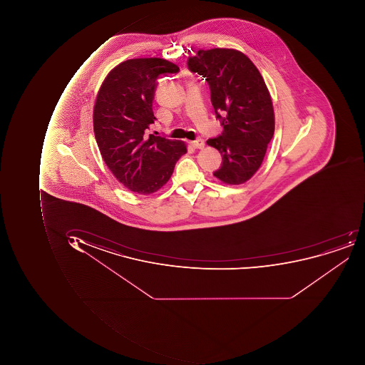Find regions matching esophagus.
I'll return each instance as SVG.
<instances>
[{"mask_svg": "<svg viewBox=\"0 0 365 365\" xmlns=\"http://www.w3.org/2000/svg\"><path fill=\"white\" fill-rule=\"evenodd\" d=\"M191 145L193 148L202 149L204 148V145H205V141L200 138L196 139V140L192 141Z\"/></svg>", "mask_w": 365, "mask_h": 365, "instance_id": "34e87169", "label": "esophagus"}]
</instances>
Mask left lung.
<instances>
[{"instance_id":"8db88e82","label":"left lung","mask_w":365,"mask_h":365,"mask_svg":"<svg viewBox=\"0 0 365 365\" xmlns=\"http://www.w3.org/2000/svg\"><path fill=\"white\" fill-rule=\"evenodd\" d=\"M187 68L205 78L216 118L224 127L210 138L222 155L215 177L226 184H241L262 163L274 135V110L264 80L252 61L235 49L215 48L188 58Z\"/></svg>"}]
</instances>
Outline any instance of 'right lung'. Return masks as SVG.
<instances>
[{"label": "right lung", "instance_id": "1", "mask_svg": "<svg viewBox=\"0 0 365 365\" xmlns=\"http://www.w3.org/2000/svg\"><path fill=\"white\" fill-rule=\"evenodd\" d=\"M179 67L160 58L119 63L103 82L93 112L96 143L104 163L125 187L141 195L155 193L173 173L183 141L148 134L155 124L153 102L158 78Z\"/></svg>", "mask_w": 365, "mask_h": 365}]
</instances>
